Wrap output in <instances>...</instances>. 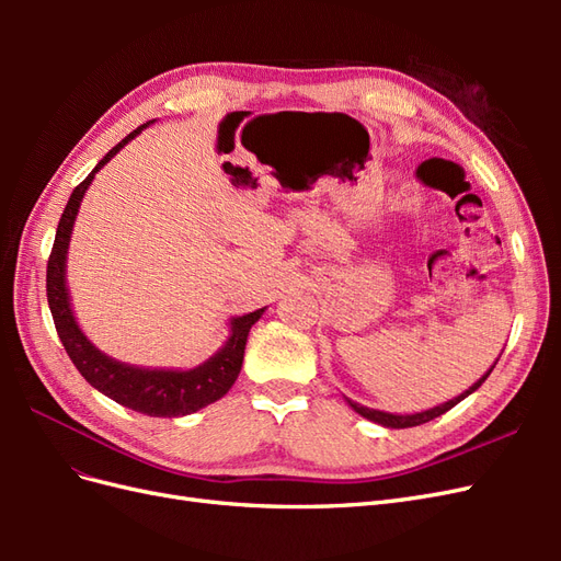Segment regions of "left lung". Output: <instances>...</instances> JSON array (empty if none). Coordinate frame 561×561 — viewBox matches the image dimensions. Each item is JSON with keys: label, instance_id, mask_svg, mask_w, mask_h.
I'll use <instances>...</instances> for the list:
<instances>
[{"label": "left lung", "instance_id": "1", "mask_svg": "<svg viewBox=\"0 0 561 561\" xmlns=\"http://www.w3.org/2000/svg\"><path fill=\"white\" fill-rule=\"evenodd\" d=\"M494 369V367H491ZM491 369L486 371V375L478 381V383H472L466 393H461L458 398H454V400H449V402H445V404H439V407H433V410H426V412H419V414H388V412H377V410H369V407H363V404H355L353 400H348V404L353 407L355 412H358L360 416H365V419H369V421H375V423H381V426H386V428H412V426H421V423H428V421H433V419H437L439 414H445V412H449L454 404H458L461 402L463 398H468L472 390H478L482 383H484V379L491 375Z\"/></svg>", "mask_w": 561, "mask_h": 561}]
</instances>
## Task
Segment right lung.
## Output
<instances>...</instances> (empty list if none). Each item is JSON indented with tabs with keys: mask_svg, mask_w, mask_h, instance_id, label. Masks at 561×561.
Masks as SVG:
<instances>
[{
	"mask_svg": "<svg viewBox=\"0 0 561 561\" xmlns=\"http://www.w3.org/2000/svg\"><path fill=\"white\" fill-rule=\"evenodd\" d=\"M145 126L135 128L122 142L112 147L105 154V159L93 168L91 175L75 186V192L70 201H67L58 222L54 248H50V254H48L46 297H48V309H50V316H54L60 342L67 355H70V360L75 363V367L81 371L83 379H87L93 388H98L100 393H105L107 398L128 407L133 412L171 419V416H184V414L198 412L201 407L219 400L233 386L243 365L248 332L254 322L260 320L264 309L245 313L241 318H233L229 342L219 348L208 363H203L190 371L142 369V367L116 363L110 358V355L100 353L79 330L75 313L70 309V295H67V287H65V254H67V245H70V233H72L75 217L79 213V203L83 194H87L89 184L93 182V175Z\"/></svg>",
	"mask_w": 561,
	"mask_h": 561,
	"instance_id": "1",
	"label": "right lung"
}]
</instances>
